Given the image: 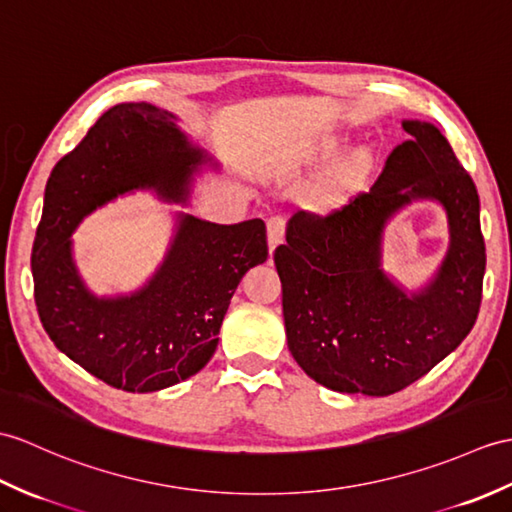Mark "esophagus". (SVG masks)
Instances as JSON below:
<instances>
[{"label": "esophagus", "mask_w": 512, "mask_h": 512, "mask_svg": "<svg viewBox=\"0 0 512 512\" xmlns=\"http://www.w3.org/2000/svg\"><path fill=\"white\" fill-rule=\"evenodd\" d=\"M266 229H268V246H270V251H275V248L283 242V237H285V218L272 216L266 222Z\"/></svg>", "instance_id": "1"}]
</instances>
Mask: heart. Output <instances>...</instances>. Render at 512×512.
Wrapping results in <instances>:
<instances>
[{
	"label": "heart",
	"mask_w": 512,
	"mask_h": 512,
	"mask_svg": "<svg viewBox=\"0 0 512 512\" xmlns=\"http://www.w3.org/2000/svg\"><path fill=\"white\" fill-rule=\"evenodd\" d=\"M366 170H368V157H366V154L364 152L353 154V157L338 170V183L355 181V178L364 176Z\"/></svg>",
	"instance_id": "heart-1"
}]
</instances>
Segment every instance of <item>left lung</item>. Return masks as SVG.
I'll return each instance as SVG.
<instances>
[{"instance_id": "1", "label": "left lung", "mask_w": 512, "mask_h": 512, "mask_svg": "<svg viewBox=\"0 0 512 512\" xmlns=\"http://www.w3.org/2000/svg\"><path fill=\"white\" fill-rule=\"evenodd\" d=\"M410 135L388 154L368 192L327 216L296 211L275 266L288 349L314 382L386 397L445 360L467 338L486 266L480 198L434 124L406 120ZM414 199L441 201L450 248L437 277L406 295L381 270L385 222Z\"/></svg>"}]
</instances>
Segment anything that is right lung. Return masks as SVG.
<instances>
[{
    "label": "right lung",
    "instance_id": "add662e5",
    "mask_svg": "<svg viewBox=\"0 0 512 512\" xmlns=\"http://www.w3.org/2000/svg\"><path fill=\"white\" fill-rule=\"evenodd\" d=\"M176 117L148 102L106 111L54 165L34 237V301L58 351L104 384L154 392L196 375L218 347L231 296L268 257L264 220L216 224L178 213L176 233L144 288L95 296L71 255L82 218L133 189L187 202L189 183L211 161Z\"/></svg>",
    "mask_w": 512,
    "mask_h": 512
}]
</instances>
